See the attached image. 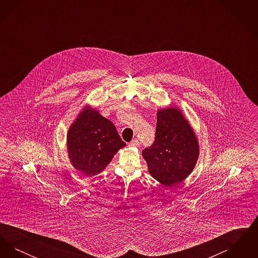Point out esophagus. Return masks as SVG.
<instances>
[{
    "label": "esophagus",
    "mask_w": 258,
    "mask_h": 258,
    "mask_svg": "<svg viewBox=\"0 0 258 258\" xmlns=\"http://www.w3.org/2000/svg\"><path fill=\"white\" fill-rule=\"evenodd\" d=\"M138 145H139V142H138V140H137V139H134V140H132V141L130 142V144H128V147H138Z\"/></svg>",
    "instance_id": "obj_1"
}]
</instances>
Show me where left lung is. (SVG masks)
Masks as SVG:
<instances>
[{
    "instance_id": "left-lung-1",
    "label": "left lung",
    "mask_w": 258,
    "mask_h": 258,
    "mask_svg": "<svg viewBox=\"0 0 258 258\" xmlns=\"http://www.w3.org/2000/svg\"><path fill=\"white\" fill-rule=\"evenodd\" d=\"M199 152L197 136L182 110L159 109L155 142L142 152L151 176L165 186L179 184L196 167Z\"/></svg>"
}]
</instances>
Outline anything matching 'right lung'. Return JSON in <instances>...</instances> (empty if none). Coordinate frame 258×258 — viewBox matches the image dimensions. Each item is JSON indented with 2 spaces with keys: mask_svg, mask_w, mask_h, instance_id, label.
<instances>
[{
  "mask_svg": "<svg viewBox=\"0 0 258 258\" xmlns=\"http://www.w3.org/2000/svg\"><path fill=\"white\" fill-rule=\"evenodd\" d=\"M124 146L113 123L88 104L79 112L67 135L70 161L86 177L103 171Z\"/></svg>",
  "mask_w": 258,
  "mask_h": 258,
  "instance_id": "right-lung-1",
  "label": "right lung"
}]
</instances>
